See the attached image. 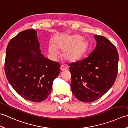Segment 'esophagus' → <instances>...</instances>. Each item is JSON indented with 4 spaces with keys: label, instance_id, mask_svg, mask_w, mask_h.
I'll return each instance as SVG.
<instances>
[{
    "label": "esophagus",
    "instance_id": "34e87169",
    "mask_svg": "<svg viewBox=\"0 0 128 128\" xmlns=\"http://www.w3.org/2000/svg\"><path fill=\"white\" fill-rule=\"evenodd\" d=\"M60 69H61L62 71H64V70H66L67 69V68H66V67L64 66H61Z\"/></svg>",
    "mask_w": 128,
    "mask_h": 128
}]
</instances>
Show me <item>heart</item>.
Returning <instances> with one entry per match:
<instances>
[{"label":"heart","instance_id":"1","mask_svg":"<svg viewBox=\"0 0 128 128\" xmlns=\"http://www.w3.org/2000/svg\"><path fill=\"white\" fill-rule=\"evenodd\" d=\"M87 40L78 34H62L54 37L53 43L48 47V51L53 59L58 56V50L62 51V56L66 60L73 62L80 59L88 49Z\"/></svg>","mask_w":128,"mask_h":128}]
</instances>
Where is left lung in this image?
Returning <instances> with one entry per match:
<instances>
[{"mask_svg": "<svg viewBox=\"0 0 128 128\" xmlns=\"http://www.w3.org/2000/svg\"><path fill=\"white\" fill-rule=\"evenodd\" d=\"M96 46L86 58L69 65L73 94L83 102L104 95L114 83L119 56L116 48L106 37L95 34Z\"/></svg>", "mask_w": 128, "mask_h": 128, "instance_id": "obj_1", "label": "left lung"}]
</instances>
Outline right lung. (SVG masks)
Instances as JSON below:
<instances>
[{
	"mask_svg": "<svg viewBox=\"0 0 128 128\" xmlns=\"http://www.w3.org/2000/svg\"><path fill=\"white\" fill-rule=\"evenodd\" d=\"M37 31H23L10 40L6 50L5 72L9 84L24 98L41 102L51 93L60 66L41 54Z\"/></svg>",
	"mask_w": 128,
	"mask_h": 128,
	"instance_id": "1",
	"label": "right lung"
}]
</instances>
